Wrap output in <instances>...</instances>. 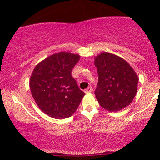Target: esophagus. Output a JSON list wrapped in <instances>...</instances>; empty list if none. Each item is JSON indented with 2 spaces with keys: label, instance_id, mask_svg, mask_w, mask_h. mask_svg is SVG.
I'll list each match as a JSON object with an SVG mask.
<instances>
[{
  "label": "esophagus",
  "instance_id": "34e87169",
  "mask_svg": "<svg viewBox=\"0 0 160 160\" xmlns=\"http://www.w3.org/2000/svg\"><path fill=\"white\" fill-rule=\"evenodd\" d=\"M92 90H93V89H92L91 87H88V88L84 90V92H85V93H90V92L92 91Z\"/></svg>",
  "mask_w": 160,
  "mask_h": 160
}]
</instances>
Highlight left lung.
Returning <instances> with one entry per match:
<instances>
[{
	"mask_svg": "<svg viewBox=\"0 0 160 160\" xmlns=\"http://www.w3.org/2000/svg\"><path fill=\"white\" fill-rule=\"evenodd\" d=\"M98 83L94 93L100 105L118 111L132 103L137 93L138 77L129 64L119 56L101 52L95 58Z\"/></svg>",
	"mask_w": 160,
	"mask_h": 160,
	"instance_id": "1",
	"label": "left lung"
}]
</instances>
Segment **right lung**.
Here are the masks:
<instances>
[{"instance_id":"1","label":"right lung","mask_w":160,"mask_h":160,"mask_svg":"<svg viewBox=\"0 0 160 160\" xmlns=\"http://www.w3.org/2000/svg\"><path fill=\"white\" fill-rule=\"evenodd\" d=\"M79 59L77 54L55 53L39 62L32 72L29 81L32 97L41 111L53 118L70 117L84 96L71 75Z\"/></svg>"}]
</instances>
